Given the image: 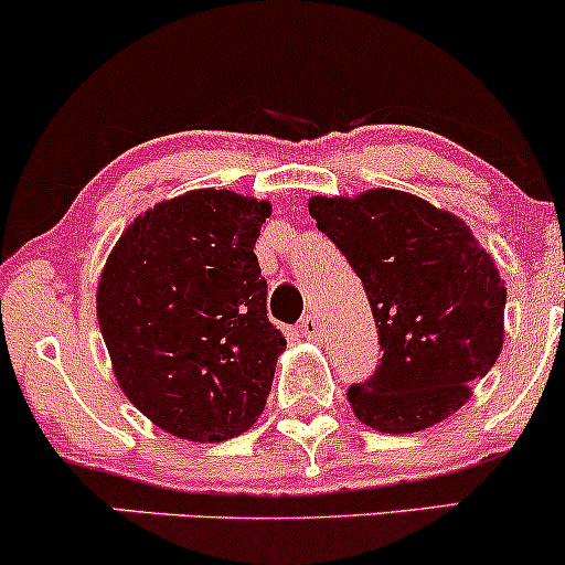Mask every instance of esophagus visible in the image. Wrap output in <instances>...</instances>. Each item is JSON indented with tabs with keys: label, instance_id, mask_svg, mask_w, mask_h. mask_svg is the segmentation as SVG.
Segmentation results:
<instances>
[{
	"label": "esophagus",
	"instance_id": "34e87169",
	"mask_svg": "<svg viewBox=\"0 0 565 565\" xmlns=\"http://www.w3.org/2000/svg\"><path fill=\"white\" fill-rule=\"evenodd\" d=\"M300 332H302L305 340H310V342L321 340V321H319V316H305V319L300 321Z\"/></svg>",
	"mask_w": 565,
	"mask_h": 565
}]
</instances>
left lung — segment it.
Wrapping results in <instances>:
<instances>
[{"instance_id":"8db88e82","label":"left lung","mask_w":565,"mask_h":565,"mask_svg":"<svg viewBox=\"0 0 565 565\" xmlns=\"http://www.w3.org/2000/svg\"><path fill=\"white\" fill-rule=\"evenodd\" d=\"M310 217L366 287L382 364L348 391L359 423L419 433L459 412L504 342V281L454 212L395 188L310 196Z\"/></svg>"}]
</instances>
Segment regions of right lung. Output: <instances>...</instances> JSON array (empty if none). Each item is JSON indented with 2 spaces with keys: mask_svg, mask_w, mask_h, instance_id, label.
<instances>
[{
  "mask_svg": "<svg viewBox=\"0 0 565 565\" xmlns=\"http://www.w3.org/2000/svg\"><path fill=\"white\" fill-rule=\"evenodd\" d=\"M274 204L196 188L127 225L97 281L114 377L170 436L220 444L260 417L287 340L268 321L255 242Z\"/></svg>",
  "mask_w": 565,
  "mask_h": 565,
  "instance_id": "add662e5",
  "label": "right lung"
}]
</instances>
